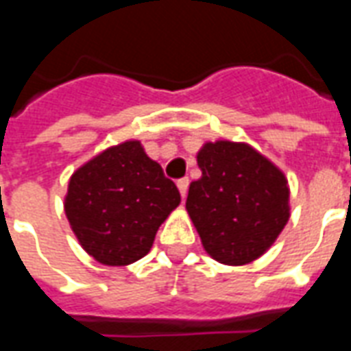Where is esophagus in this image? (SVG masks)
<instances>
[{
	"label": "esophagus",
	"mask_w": 351,
	"mask_h": 351,
	"mask_svg": "<svg viewBox=\"0 0 351 351\" xmlns=\"http://www.w3.org/2000/svg\"><path fill=\"white\" fill-rule=\"evenodd\" d=\"M176 186H178V191H180L182 199L186 197V193H188V186H190V180H188V178H180V180L176 182Z\"/></svg>",
	"instance_id": "obj_1"
}]
</instances>
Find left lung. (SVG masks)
Returning a JSON list of instances; mask_svg holds the SVG:
<instances>
[{
	"mask_svg": "<svg viewBox=\"0 0 351 351\" xmlns=\"http://www.w3.org/2000/svg\"><path fill=\"white\" fill-rule=\"evenodd\" d=\"M201 178L190 184L186 210L206 254L223 265L263 256L289 220L286 175L246 143H205Z\"/></svg>",
	"mask_w": 351,
	"mask_h": 351,
	"instance_id": "left-lung-1",
	"label": "left lung"
}]
</instances>
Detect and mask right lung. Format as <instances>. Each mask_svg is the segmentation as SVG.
I'll use <instances>...</instances> for the list:
<instances>
[{
    "label": "right lung",
    "instance_id": "right-lung-1",
    "mask_svg": "<svg viewBox=\"0 0 351 351\" xmlns=\"http://www.w3.org/2000/svg\"><path fill=\"white\" fill-rule=\"evenodd\" d=\"M178 205V188L138 141L110 146L77 169L64 201L80 246L110 267L145 258Z\"/></svg>",
    "mask_w": 351,
    "mask_h": 351
}]
</instances>
